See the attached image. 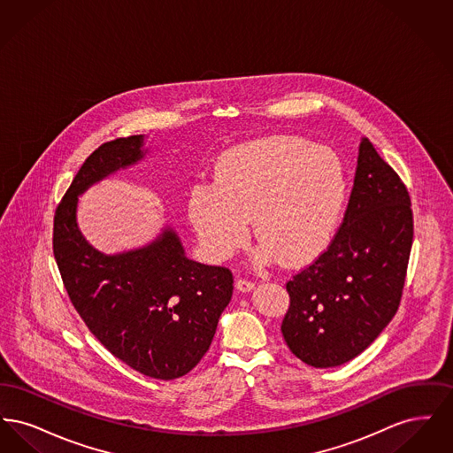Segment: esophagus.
Instances as JSON below:
<instances>
[{"mask_svg": "<svg viewBox=\"0 0 453 453\" xmlns=\"http://www.w3.org/2000/svg\"><path fill=\"white\" fill-rule=\"evenodd\" d=\"M236 288L239 292H250L255 288V281L248 280V279H237Z\"/></svg>", "mask_w": 453, "mask_h": 453, "instance_id": "1", "label": "esophagus"}]
</instances>
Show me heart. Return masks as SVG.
I'll use <instances>...</instances> for the list:
<instances>
[{"instance_id": "obj_1", "label": "heart", "mask_w": 453, "mask_h": 453, "mask_svg": "<svg viewBox=\"0 0 453 453\" xmlns=\"http://www.w3.org/2000/svg\"><path fill=\"white\" fill-rule=\"evenodd\" d=\"M348 180L340 156L301 137H268L226 152L214 181L188 194V219L203 250L231 258L250 236L261 241L257 263L279 257L301 266L319 257L345 211Z\"/></svg>"}]
</instances>
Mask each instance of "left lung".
I'll use <instances>...</instances> for the list:
<instances>
[{
    "label": "left lung",
    "mask_w": 453,
    "mask_h": 453,
    "mask_svg": "<svg viewBox=\"0 0 453 453\" xmlns=\"http://www.w3.org/2000/svg\"><path fill=\"white\" fill-rule=\"evenodd\" d=\"M412 234L406 185L362 139L338 233L287 281L281 334L297 358L316 368L343 365L384 331L403 297Z\"/></svg>",
    "instance_id": "1"
}]
</instances>
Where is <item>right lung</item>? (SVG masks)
<instances>
[{
	"label": "right lung",
	"instance_id": "add662e5",
	"mask_svg": "<svg viewBox=\"0 0 453 453\" xmlns=\"http://www.w3.org/2000/svg\"><path fill=\"white\" fill-rule=\"evenodd\" d=\"M142 135L91 152L54 216L52 250L65 292L95 338L126 365L173 380L207 353L233 297V273L185 257L172 227L151 244L120 255L96 251L76 222L78 195L110 173L141 161Z\"/></svg>",
	"mask_w": 453,
	"mask_h": 453
}]
</instances>
